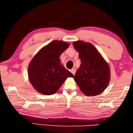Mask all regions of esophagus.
Returning <instances> with one entry per match:
<instances>
[{
    "mask_svg": "<svg viewBox=\"0 0 133 133\" xmlns=\"http://www.w3.org/2000/svg\"><path fill=\"white\" fill-rule=\"evenodd\" d=\"M75 72H76V70H75V69H72L71 70V72L72 73V74H73V75H75Z\"/></svg>",
    "mask_w": 133,
    "mask_h": 133,
    "instance_id": "34e87169",
    "label": "esophagus"
}]
</instances>
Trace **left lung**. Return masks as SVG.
Returning <instances> with one entry per match:
<instances>
[{"label": "left lung", "mask_w": 133, "mask_h": 133, "mask_svg": "<svg viewBox=\"0 0 133 133\" xmlns=\"http://www.w3.org/2000/svg\"><path fill=\"white\" fill-rule=\"evenodd\" d=\"M81 61L74 79L87 96L97 95L107 87L110 80L108 64L90 43L78 41L73 43Z\"/></svg>", "instance_id": "1"}]
</instances>
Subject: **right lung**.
<instances>
[{"mask_svg":"<svg viewBox=\"0 0 133 133\" xmlns=\"http://www.w3.org/2000/svg\"><path fill=\"white\" fill-rule=\"evenodd\" d=\"M69 47L66 42L54 41L42 48L30 62L28 75L38 92L47 95L54 94L67 78H74L59 59L61 54Z\"/></svg>","mask_w":133,"mask_h":133,"instance_id":"obj_1","label":"right lung"}]
</instances>
